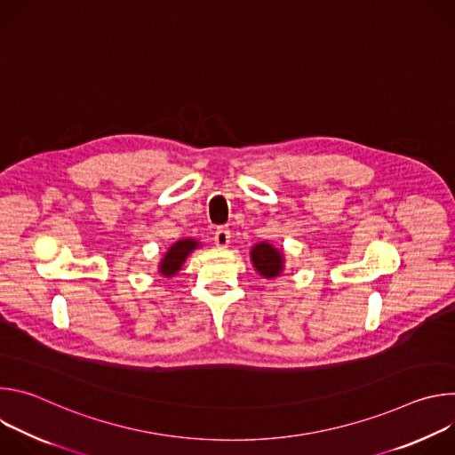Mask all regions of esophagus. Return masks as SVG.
Returning a JSON list of instances; mask_svg holds the SVG:
<instances>
[{
	"label": "esophagus",
	"mask_w": 455,
	"mask_h": 455,
	"mask_svg": "<svg viewBox=\"0 0 455 455\" xmlns=\"http://www.w3.org/2000/svg\"><path fill=\"white\" fill-rule=\"evenodd\" d=\"M214 243L218 248H227L230 244V230L218 228L214 234Z\"/></svg>",
	"instance_id": "esophagus-1"
}]
</instances>
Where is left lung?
<instances>
[{"label":"left lung","mask_w":455,"mask_h":455,"mask_svg":"<svg viewBox=\"0 0 455 455\" xmlns=\"http://www.w3.org/2000/svg\"><path fill=\"white\" fill-rule=\"evenodd\" d=\"M250 261L255 272L263 279H275L286 268V259L281 248H275L268 241L255 243L250 250Z\"/></svg>","instance_id":"1"}]
</instances>
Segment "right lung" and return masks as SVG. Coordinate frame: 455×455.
Masks as SVG:
<instances>
[{"mask_svg":"<svg viewBox=\"0 0 455 455\" xmlns=\"http://www.w3.org/2000/svg\"><path fill=\"white\" fill-rule=\"evenodd\" d=\"M200 246H202V243L196 241V239H190V237H187V239H178L176 243H172V244L167 248V251H165L164 257L160 259V263H158V274H160L162 277H165V279L174 277V275L181 270V267L185 265L187 257H188L194 250L200 248Z\"/></svg>","mask_w":455,"mask_h":455,"instance_id":"add662e5","label":"right lung"}]
</instances>
